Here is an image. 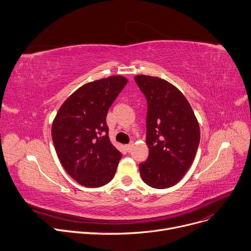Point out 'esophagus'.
Wrapping results in <instances>:
<instances>
[{
  "label": "esophagus",
  "mask_w": 251,
  "mask_h": 251,
  "mask_svg": "<svg viewBox=\"0 0 251 251\" xmlns=\"http://www.w3.org/2000/svg\"><path fill=\"white\" fill-rule=\"evenodd\" d=\"M133 145H134V143H133V142H131V143H129V144H127V145H126V149H127V151H128V152H130V151H131Z\"/></svg>",
  "instance_id": "34e87169"
}]
</instances>
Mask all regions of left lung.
<instances>
[{"label": "left lung", "instance_id": "obj_1", "mask_svg": "<svg viewBox=\"0 0 251 251\" xmlns=\"http://www.w3.org/2000/svg\"><path fill=\"white\" fill-rule=\"evenodd\" d=\"M147 100L148 158L139 164L143 181L166 189L182 178L196 156L200 126L186 97L168 80L138 75L134 77Z\"/></svg>", "mask_w": 251, "mask_h": 251}]
</instances>
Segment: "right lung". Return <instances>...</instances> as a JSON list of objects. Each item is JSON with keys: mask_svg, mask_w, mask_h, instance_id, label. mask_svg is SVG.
<instances>
[{"mask_svg": "<svg viewBox=\"0 0 251 251\" xmlns=\"http://www.w3.org/2000/svg\"><path fill=\"white\" fill-rule=\"evenodd\" d=\"M127 82L112 75L85 83L65 100L52 122L58 159L83 187L105 186L116 174L122 154L110 141L106 117Z\"/></svg>", "mask_w": 251, "mask_h": 251, "instance_id": "right-lung-1", "label": "right lung"}]
</instances>
